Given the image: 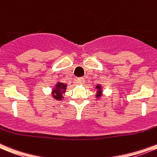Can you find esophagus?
<instances>
[{"label":"esophagus","instance_id":"34e87169","mask_svg":"<svg viewBox=\"0 0 157 157\" xmlns=\"http://www.w3.org/2000/svg\"><path fill=\"white\" fill-rule=\"evenodd\" d=\"M77 83H79V84H82V83H84V78H83V77H79V78L77 79Z\"/></svg>","mask_w":157,"mask_h":157}]
</instances>
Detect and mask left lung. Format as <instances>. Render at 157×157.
Masks as SVG:
<instances>
[{
  "instance_id": "1",
  "label": "left lung",
  "mask_w": 157,
  "mask_h": 157,
  "mask_svg": "<svg viewBox=\"0 0 157 157\" xmlns=\"http://www.w3.org/2000/svg\"><path fill=\"white\" fill-rule=\"evenodd\" d=\"M97 89L99 90V91H98V94H97V97H99V96H100V90H101V89H100V86H97Z\"/></svg>"
}]
</instances>
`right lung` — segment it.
<instances>
[{
	"label": "right lung",
	"instance_id": "1",
	"mask_svg": "<svg viewBox=\"0 0 157 157\" xmlns=\"http://www.w3.org/2000/svg\"><path fill=\"white\" fill-rule=\"evenodd\" d=\"M66 90V85L62 83H58L56 85V89L53 90V94H54V97L57 100H61L62 93L65 92Z\"/></svg>",
	"mask_w": 157,
	"mask_h": 157
}]
</instances>
